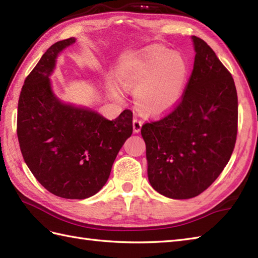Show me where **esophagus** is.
Instances as JSON below:
<instances>
[{"instance_id":"34e87169","label":"esophagus","mask_w":258,"mask_h":258,"mask_svg":"<svg viewBox=\"0 0 258 258\" xmlns=\"http://www.w3.org/2000/svg\"><path fill=\"white\" fill-rule=\"evenodd\" d=\"M142 125H143V120H142V119H140L138 117H135L133 119V128H134L135 133L140 132L141 128H142Z\"/></svg>"}]
</instances>
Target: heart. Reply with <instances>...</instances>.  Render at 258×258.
I'll list each match as a JSON object with an SVG mask.
<instances>
[{"label": "heart", "instance_id": "heart-1", "mask_svg": "<svg viewBox=\"0 0 258 258\" xmlns=\"http://www.w3.org/2000/svg\"><path fill=\"white\" fill-rule=\"evenodd\" d=\"M188 78V64L178 52L162 45H151L124 64L119 80L135 89V104L142 113L162 116L182 100Z\"/></svg>", "mask_w": 258, "mask_h": 258}]
</instances>
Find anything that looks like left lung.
Here are the masks:
<instances>
[{
    "instance_id": "left-lung-1",
    "label": "left lung",
    "mask_w": 258,
    "mask_h": 258,
    "mask_svg": "<svg viewBox=\"0 0 258 258\" xmlns=\"http://www.w3.org/2000/svg\"><path fill=\"white\" fill-rule=\"evenodd\" d=\"M195 61L182 100L165 116L142 126L149 180L158 193L191 199L226 166L237 138V92L211 46L191 36Z\"/></svg>"
}]
</instances>
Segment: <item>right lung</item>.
<instances>
[{"label": "right lung", "instance_id": "1", "mask_svg": "<svg viewBox=\"0 0 258 258\" xmlns=\"http://www.w3.org/2000/svg\"><path fill=\"white\" fill-rule=\"evenodd\" d=\"M73 43V37L54 43L26 76L16 132L26 165L43 187L63 199L84 200L107 182L118 151L132 135L133 112L124 109L108 120L54 96L48 76L58 53Z\"/></svg>", "mask_w": 258, "mask_h": 258}]
</instances>
